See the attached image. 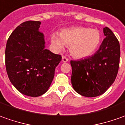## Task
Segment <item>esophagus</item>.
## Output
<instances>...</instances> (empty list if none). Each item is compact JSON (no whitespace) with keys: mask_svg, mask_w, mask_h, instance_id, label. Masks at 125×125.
Instances as JSON below:
<instances>
[{"mask_svg":"<svg viewBox=\"0 0 125 125\" xmlns=\"http://www.w3.org/2000/svg\"><path fill=\"white\" fill-rule=\"evenodd\" d=\"M68 61L69 60L67 58H66V57L64 56L62 57V61L63 62H68Z\"/></svg>","mask_w":125,"mask_h":125,"instance_id":"obj_1","label":"esophagus"}]
</instances>
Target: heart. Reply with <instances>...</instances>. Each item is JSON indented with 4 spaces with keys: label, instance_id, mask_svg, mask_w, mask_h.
Instances as JSON below:
<instances>
[{
    "label": "heart",
    "instance_id": "obj_1",
    "mask_svg": "<svg viewBox=\"0 0 125 125\" xmlns=\"http://www.w3.org/2000/svg\"><path fill=\"white\" fill-rule=\"evenodd\" d=\"M101 41L99 31L84 27H75L64 29L60 33H53L51 42L54 47L63 50L66 46L69 47L71 55L76 58H84L93 54Z\"/></svg>",
    "mask_w": 125,
    "mask_h": 125
}]
</instances>
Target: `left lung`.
Returning <instances> with one entry per match:
<instances>
[{
	"instance_id": "obj_1",
	"label": "left lung",
	"mask_w": 125,
	"mask_h": 125,
	"mask_svg": "<svg viewBox=\"0 0 125 125\" xmlns=\"http://www.w3.org/2000/svg\"><path fill=\"white\" fill-rule=\"evenodd\" d=\"M105 36L99 49L92 56L71 61V81L73 89L85 97L100 96L115 81L119 68V42L111 29L103 28Z\"/></svg>"
}]
</instances>
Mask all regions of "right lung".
Instances as JSON below:
<instances>
[{
	"instance_id": "1",
	"label": "right lung",
	"mask_w": 125,
	"mask_h": 125,
	"mask_svg": "<svg viewBox=\"0 0 125 125\" xmlns=\"http://www.w3.org/2000/svg\"><path fill=\"white\" fill-rule=\"evenodd\" d=\"M41 24L33 21L22 22L6 45L5 66L10 82L18 92L31 97L47 92L62 59L61 55L45 49Z\"/></svg>"
}]
</instances>
